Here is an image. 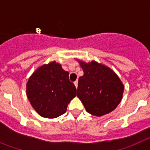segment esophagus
Masks as SVG:
<instances>
[{
    "instance_id": "34e87169",
    "label": "esophagus",
    "mask_w": 150,
    "mask_h": 150,
    "mask_svg": "<svg viewBox=\"0 0 150 150\" xmlns=\"http://www.w3.org/2000/svg\"><path fill=\"white\" fill-rule=\"evenodd\" d=\"M78 83H79V81H78V80H76L75 81V82H74V84H75V88H78Z\"/></svg>"
}]
</instances>
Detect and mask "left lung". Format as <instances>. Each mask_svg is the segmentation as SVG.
Returning a JSON list of instances; mask_svg holds the SVG:
<instances>
[{"mask_svg": "<svg viewBox=\"0 0 150 150\" xmlns=\"http://www.w3.org/2000/svg\"><path fill=\"white\" fill-rule=\"evenodd\" d=\"M84 75L79 79L77 96L90 114L97 116L113 111L122 98L124 85L109 68L92 61L81 62Z\"/></svg>", "mask_w": 150, "mask_h": 150, "instance_id": "obj_1", "label": "left lung"}]
</instances>
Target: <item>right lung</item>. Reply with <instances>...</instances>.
Segmentation results:
<instances>
[{
	"mask_svg": "<svg viewBox=\"0 0 150 150\" xmlns=\"http://www.w3.org/2000/svg\"><path fill=\"white\" fill-rule=\"evenodd\" d=\"M69 73L54 61L38 68L26 85L27 97L41 116L57 118L66 112L68 104L76 96Z\"/></svg>",
	"mask_w": 150,
	"mask_h": 150,
	"instance_id": "obj_1",
	"label": "right lung"
}]
</instances>
